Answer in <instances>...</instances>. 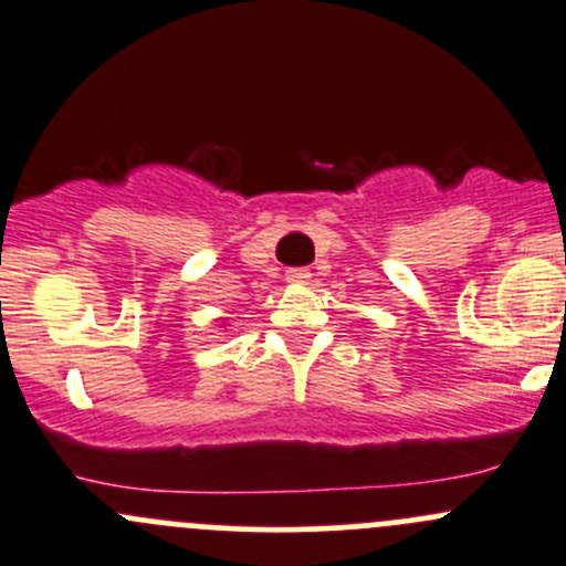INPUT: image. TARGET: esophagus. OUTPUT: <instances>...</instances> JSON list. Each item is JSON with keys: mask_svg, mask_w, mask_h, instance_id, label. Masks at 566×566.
<instances>
[{"mask_svg": "<svg viewBox=\"0 0 566 566\" xmlns=\"http://www.w3.org/2000/svg\"><path fill=\"white\" fill-rule=\"evenodd\" d=\"M287 282L290 284H310L312 282V271H310V268H290Z\"/></svg>", "mask_w": 566, "mask_h": 566, "instance_id": "1", "label": "esophagus"}]
</instances>
